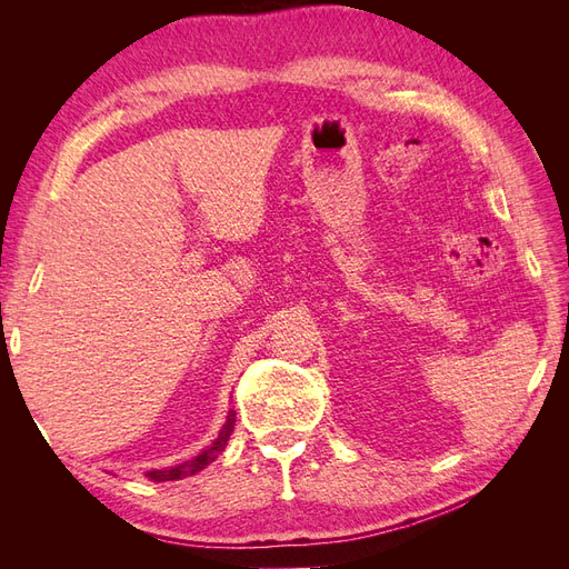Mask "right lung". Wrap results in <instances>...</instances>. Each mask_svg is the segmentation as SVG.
<instances>
[{"instance_id":"right-lung-1","label":"right lung","mask_w":569,"mask_h":569,"mask_svg":"<svg viewBox=\"0 0 569 569\" xmlns=\"http://www.w3.org/2000/svg\"><path fill=\"white\" fill-rule=\"evenodd\" d=\"M232 429H234V410L228 412V420H226V425H222L218 439L211 446H206V449L197 458H189V460H184L180 465H173V468L151 470V472H147V477L153 479V481H173V479H184V477H192V475L201 472L206 465H211L222 451H226Z\"/></svg>"}]
</instances>
